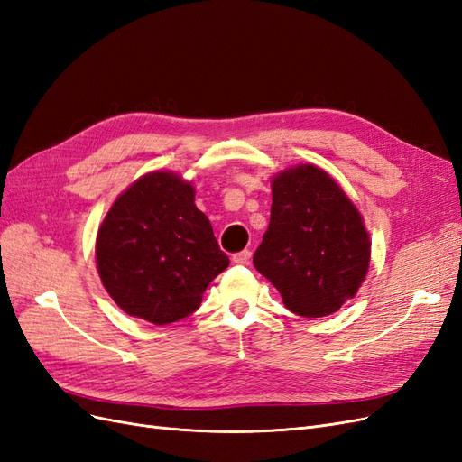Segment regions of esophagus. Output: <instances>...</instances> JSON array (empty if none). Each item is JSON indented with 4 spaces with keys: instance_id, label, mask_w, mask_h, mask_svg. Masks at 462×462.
Here are the masks:
<instances>
[{
    "instance_id": "obj_1",
    "label": "esophagus",
    "mask_w": 462,
    "mask_h": 462,
    "mask_svg": "<svg viewBox=\"0 0 462 462\" xmlns=\"http://www.w3.org/2000/svg\"><path fill=\"white\" fill-rule=\"evenodd\" d=\"M250 258H253V253L250 250H243V253H236L233 254V262L239 263V265H246L250 263Z\"/></svg>"
}]
</instances>
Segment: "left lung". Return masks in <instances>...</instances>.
Masks as SVG:
<instances>
[{
	"instance_id": "left-lung-1",
	"label": "left lung",
	"mask_w": 462,
	"mask_h": 462,
	"mask_svg": "<svg viewBox=\"0 0 462 462\" xmlns=\"http://www.w3.org/2000/svg\"><path fill=\"white\" fill-rule=\"evenodd\" d=\"M272 197L254 268L282 292L291 312L304 318L337 312L356 295L370 263V236L358 209L310 163L279 173Z\"/></svg>"
}]
</instances>
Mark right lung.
I'll list each match as a JSON object with an SVG mask.
<instances>
[{"label":"right lung","instance_id":"1","mask_svg":"<svg viewBox=\"0 0 462 462\" xmlns=\"http://www.w3.org/2000/svg\"><path fill=\"white\" fill-rule=\"evenodd\" d=\"M96 262L121 310L156 326L190 316L229 265L192 185L167 171L134 180L114 202L97 231Z\"/></svg>","mask_w":462,"mask_h":462}]
</instances>
